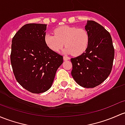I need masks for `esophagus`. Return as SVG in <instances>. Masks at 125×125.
<instances>
[{"mask_svg":"<svg viewBox=\"0 0 125 125\" xmlns=\"http://www.w3.org/2000/svg\"><path fill=\"white\" fill-rule=\"evenodd\" d=\"M69 59V57H68V56H63V60H68Z\"/></svg>","mask_w":125,"mask_h":125,"instance_id":"esophagus-1","label":"esophagus"}]
</instances>
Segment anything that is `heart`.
I'll return each mask as SVG.
<instances>
[{
    "mask_svg": "<svg viewBox=\"0 0 125 125\" xmlns=\"http://www.w3.org/2000/svg\"><path fill=\"white\" fill-rule=\"evenodd\" d=\"M54 35L46 33L44 42L46 45L54 52H58L63 45L66 46L63 52L78 56L87 49L89 35L84 29L69 26H62L54 31Z\"/></svg>",
    "mask_w": 125,
    "mask_h": 125,
    "instance_id": "obj_1",
    "label": "heart"
}]
</instances>
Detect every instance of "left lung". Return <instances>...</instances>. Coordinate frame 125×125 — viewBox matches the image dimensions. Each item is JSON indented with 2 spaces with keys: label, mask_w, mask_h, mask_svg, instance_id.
Returning a JSON list of instances; mask_svg holds the SVG:
<instances>
[{
  "label": "left lung",
  "mask_w": 125,
  "mask_h": 125,
  "mask_svg": "<svg viewBox=\"0 0 125 125\" xmlns=\"http://www.w3.org/2000/svg\"><path fill=\"white\" fill-rule=\"evenodd\" d=\"M85 29L89 35V46L84 53L71 59V75L80 86L94 88L111 73L115 49L110 33L99 23L87 21Z\"/></svg>",
  "instance_id": "obj_1"
}]
</instances>
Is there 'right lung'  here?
<instances>
[{
  "instance_id": "add662e5",
  "label": "right lung",
  "mask_w": 125,
  "mask_h": 125,
  "mask_svg": "<svg viewBox=\"0 0 125 125\" xmlns=\"http://www.w3.org/2000/svg\"><path fill=\"white\" fill-rule=\"evenodd\" d=\"M47 24H25L12 40L10 63L18 83L33 94L47 91L52 86L63 56L45 44Z\"/></svg>"
}]
</instances>
